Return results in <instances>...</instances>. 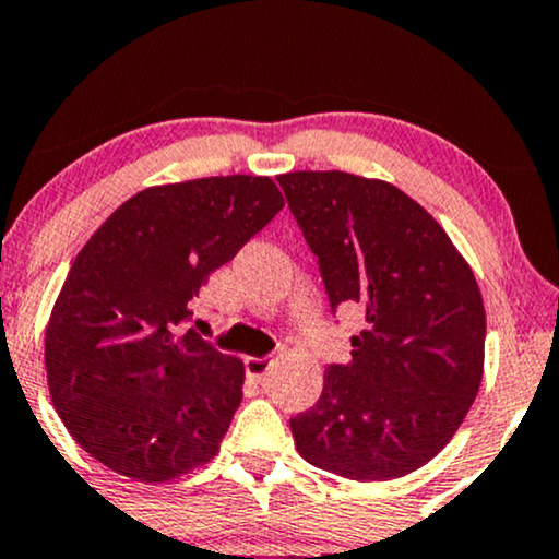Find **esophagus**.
<instances>
[{
	"mask_svg": "<svg viewBox=\"0 0 559 559\" xmlns=\"http://www.w3.org/2000/svg\"><path fill=\"white\" fill-rule=\"evenodd\" d=\"M245 367L252 380H262L267 374V369H271V359H267V356H247Z\"/></svg>",
	"mask_w": 559,
	"mask_h": 559,
	"instance_id": "1",
	"label": "esophagus"
}]
</instances>
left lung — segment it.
<instances>
[{"label": "left lung", "instance_id": "8db88e82", "mask_svg": "<svg viewBox=\"0 0 559 559\" xmlns=\"http://www.w3.org/2000/svg\"><path fill=\"white\" fill-rule=\"evenodd\" d=\"M278 185L333 312L365 309L352 361L328 367L318 403L288 421L299 455L356 481L412 474L448 445L479 393L487 320L472 267L388 181L292 171Z\"/></svg>", "mask_w": 559, "mask_h": 559}]
</instances>
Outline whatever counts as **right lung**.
<instances>
[{
	"label": "right lung",
	"mask_w": 559,
	"mask_h": 559,
	"mask_svg": "<svg viewBox=\"0 0 559 559\" xmlns=\"http://www.w3.org/2000/svg\"><path fill=\"white\" fill-rule=\"evenodd\" d=\"M271 177L147 187L72 262L46 325V380L75 442L111 472L164 484L218 453L245 365L194 328L192 301L273 215Z\"/></svg>",
	"instance_id": "1"
}]
</instances>
